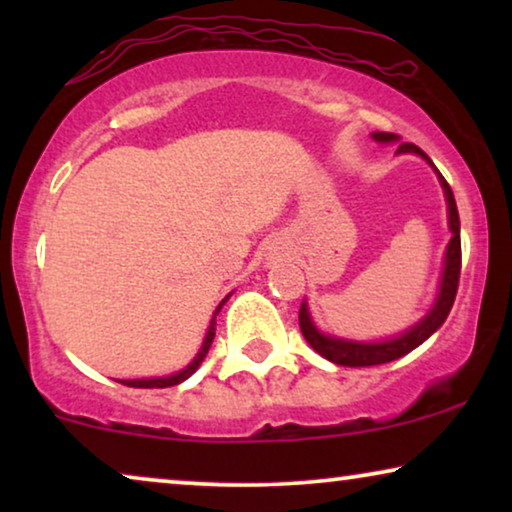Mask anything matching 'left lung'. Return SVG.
<instances>
[{
	"label": "left lung",
	"mask_w": 512,
	"mask_h": 512,
	"mask_svg": "<svg viewBox=\"0 0 512 512\" xmlns=\"http://www.w3.org/2000/svg\"><path fill=\"white\" fill-rule=\"evenodd\" d=\"M375 142L382 144H391V142H401V137L394 135V132H373ZM398 153H417L422 156L426 163H431V158L419 149V146L410 144V142H401L398 146ZM436 170V167H433ZM440 186L445 191V200H447V214H450V233L452 240L447 244L445 251V268H443V277H440V289H438V298L433 303L431 312L426 317L405 331L403 335L391 340H382V342H354V340H342V338H331V335H324L317 326L312 324L310 319V310H307V303L300 305V331H303L305 340L310 342V347L314 352L324 356V359L338 363V366H349V368H359V366H380V363H389L405 356L412 349L422 345L426 338H431L433 333L438 331L440 326L445 324L447 314H450L454 298H457V289H459V272H461V237H459V212H457V202H454L452 188L447 181L443 179V174L438 172Z\"/></svg>",
	"instance_id": "1"
}]
</instances>
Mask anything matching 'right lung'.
Listing matches in <instances>:
<instances>
[{"mask_svg":"<svg viewBox=\"0 0 512 512\" xmlns=\"http://www.w3.org/2000/svg\"><path fill=\"white\" fill-rule=\"evenodd\" d=\"M228 296L221 300V305L216 307L214 312V319L209 321V328H207V335H205V342H202L200 352L195 354V359L188 363V366L184 370H179V373H174L170 377H149V380H121V384H125V387H135V389H165V387H174V384L184 382L191 377L195 370L200 368V363L205 361V356L209 352V347H212V340H214V333H216V314H219V310L223 307V303H226Z\"/></svg>","mask_w":512,"mask_h":512,"instance_id":"1","label":"right lung"}]
</instances>
